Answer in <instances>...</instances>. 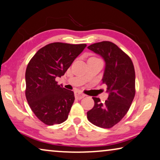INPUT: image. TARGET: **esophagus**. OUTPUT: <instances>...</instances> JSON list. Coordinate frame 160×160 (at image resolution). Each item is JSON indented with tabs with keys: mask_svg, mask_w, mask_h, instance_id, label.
Wrapping results in <instances>:
<instances>
[{
	"mask_svg": "<svg viewBox=\"0 0 160 160\" xmlns=\"http://www.w3.org/2000/svg\"><path fill=\"white\" fill-rule=\"evenodd\" d=\"M74 95H75V98L78 99V100H81L82 98H83L84 97H86V95L82 94L80 92H76L74 93Z\"/></svg>",
	"mask_w": 160,
	"mask_h": 160,
	"instance_id": "34e87169",
	"label": "esophagus"
}]
</instances>
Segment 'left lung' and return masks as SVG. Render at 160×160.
I'll return each instance as SVG.
<instances>
[{
    "mask_svg": "<svg viewBox=\"0 0 160 160\" xmlns=\"http://www.w3.org/2000/svg\"><path fill=\"white\" fill-rule=\"evenodd\" d=\"M106 62L102 82L106 84L108 100L104 103L93 98L94 106L87 112L92 124L110 128L118 123L129 110L135 96V71L131 58L116 44L102 41L88 46Z\"/></svg>",
    "mask_w": 160,
    "mask_h": 160,
    "instance_id": "obj_1",
    "label": "left lung"
}]
</instances>
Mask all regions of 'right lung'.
Segmentation results:
<instances>
[{"mask_svg": "<svg viewBox=\"0 0 160 160\" xmlns=\"http://www.w3.org/2000/svg\"><path fill=\"white\" fill-rule=\"evenodd\" d=\"M86 44L52 43L38 50L26 70V98L32 111L48 125L67 120L74 92L58 84Z\"/></svg>", "mask_w": 160, "mask_h": 160, "instance_id": "obj_1", "label": "right lung"}]
</instances>
